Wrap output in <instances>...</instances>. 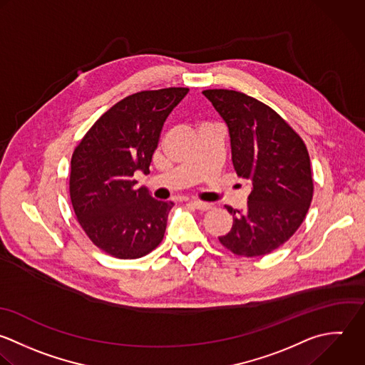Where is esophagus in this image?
Segmentation results:
<instances>
[{
	"label": "esophagus",
	"mask_w": 365,
	"mask_h": 365,
	"mask_svg": "<svg viewBox=\"0 0 365 365\" xmlns=\"http://www.w3.org/2000/svg\"><path fill=\"white\" fill-rule=\"evenodd\" d=\"M190 205H192L195 209H197V210H203V212H207V210H210V209H212V206H210L209 203L199 202V200H193V202H190Z\"/></svg>",
	"instance_id": "1"
}]
</instances>
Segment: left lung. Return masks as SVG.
Returning <instances> with one entry per match:
<instances>
[{"instance_id": "8db88e82", "label": "left lung", "mask_w": 365, "mask_h": 365, "mask_svg": "<svg viewBox=\"0 0 365 365\" xmlns=\"http://www.w3.org/2000/svg\"><path fill=\"white\" fill-rule=\"evenodd\" d=\"M229 128L237 176L252 185L246 210H235L233 226L219 242L245 257L264 256L302 226L314 192L310 156L300 135L270 106L237 91L206 89Z\"/></svg>"}]
</instances>
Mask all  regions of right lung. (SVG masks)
I'll return each instance as SVG.
<instances>
[{
    "label": "right lung",
    "instance_id": "add662e5",
    "mask_svg": "<svg viewBox=\"0 0 365 365\" xmlns=\"http://www.w3.org/2000/svg\"><path fill=\"white\" fill-rule=\"evenodd\" d=\"M189 88L132 93L109 108L85 133L71 159L69 196L78 223L102 252L139 259L163 240L173 202L136 189V170L149 173L160 130Z\"/></svg>",
    "mask_w": 365,
    "mask_h": 365
}]
</instances>
